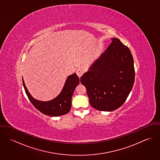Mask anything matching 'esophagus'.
Returning a JSON list of instances; mask_svg holds the SVG:
<instances>
[{"instance_id":"1","label":"esophagus","mask_w":160,"mask_h":160,"mask_svg":"<svg viewBox=\"0 0 160 160\" xmlns=\"http://www.w3.org/2000/svg\"><path fill=\"white\" fill-rule=\"evenodd\" d=\"M83 73H84V70L82 69H78L76 70V74L79 78H81L82 76Z\"/></svg>"}]
</instances>
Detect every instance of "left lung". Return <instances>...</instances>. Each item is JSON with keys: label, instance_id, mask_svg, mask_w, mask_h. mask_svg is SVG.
Wrapping results in <instances>:
<instances>
[{"label": "left lung", "instance_id": "8db88e82", "mask_svg": "<svg viewBox=\"0 0 160 160\" xmlns=\"http://www.w3.org/2000/svg\"><path fill=\"white\" fill-rule=\"evenodd\" d=\"M112 42L81 78L92 107L112 112L119 108L131 91L135 79L134 59L119 39Z\"/></svg>", "mask_w": 160, "mask_h": 160}]
</instances>
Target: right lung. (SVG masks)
Listing matches in <instances>:
<instances>
[{
    "instance_id": "add662e5",
    "label": "right lung",
    "mask_w": 160,
    "mask_h": 160,
    "mask_svg": "<svg viewBox=\"0 0 160 160\" xmlns=\"http://www.w3.org/2000/svg\"><path fill=\"white\" fill-rule=\"evenodd\" d=\"M79 79L76 73L69 76L61 93L54 99L42 102L34 99L23 84L26 93L34 107L42 113L50 116H60L68 113L71 107V98L74 91L79 84Z\"/></svg>"
}]
</instances>
